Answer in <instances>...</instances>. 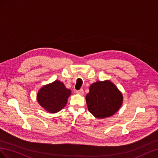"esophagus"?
I'll list each match as a JSON object with an SVG mask.
<instances>
[{"label": "esophagus", "instance_id": "esophagus-1", "mask_svg": "<svg viewBox=\"0 0 158 158\" xmlns=\"http://www.w3.org/2000/svg\"><path fill=\"white\" fill-rule=\"evenodd\" d=\"M75 93L77 94H80V95H83L84 91H83V89H80V90H78V91H76Z\"/></svg>", "mask_w": 158, "mask_h": 158}]
</instances>
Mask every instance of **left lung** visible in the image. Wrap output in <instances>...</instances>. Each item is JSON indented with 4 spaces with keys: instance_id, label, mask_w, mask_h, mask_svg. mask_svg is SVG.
<instances>
[{
    "instance_id": "1",
    "label": "left lung",
    "mask_w": 158,
    "mask_h": 158,
    "mask_svg": "<svg viewBox=\"0 0 158 158\" xmlns=\"http://www.w3.org/2000/svg\"><path fill=\"white\" fill-rule=\"evenodd\" d=\"M85 99L89 111L94 117L105 118L119 110L123 95L113 83L105 80L91 84Z\"/></svg>"
}]
</instances>
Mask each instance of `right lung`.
<instances>
[{
	"label": "right lung",
	"mask_w": 158,
	"mask_h": 158,
	"mask_svg": "<svg viewBox=\"0 0 158 158\" xmlns=\"http://www.w3.org/2000/svg\"><path fill=\"white\" fill-rule=\"evenodd\" d=\"M71 94V90L66 88L64 83L56 80L39 90L37 101L44 110L49 113H56L65 107Z\"/></svg>",
	"instance_id": "obj_1"
}]
</instances>
